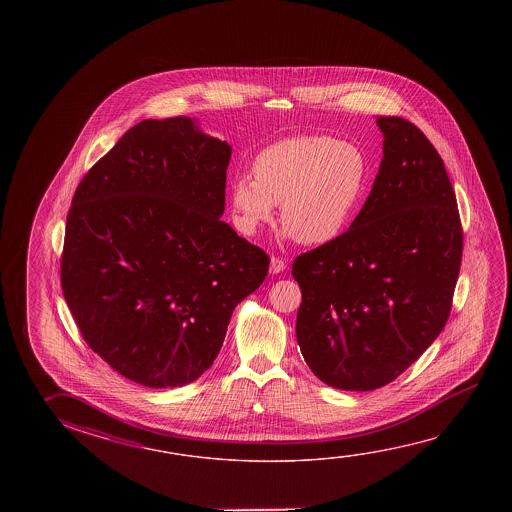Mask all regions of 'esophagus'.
Instances as JSON below:
<instances>
[{
    "label": "esophagus",
    "mask_w": 512,
    "mask_h": 512,
    "mask_svg": "<svg viewBox=\"0 0 512 512\" xmlns=\"http://www.w3.org/2000/svg\"><path fill=\"white\" fill-rule=\"evenodd\" d=\"M285 268H287V264H285L284 260L278 259V257H271V262H269V271H271L273 275L282 273Z\"/></svg>",
    "instance_id": "obj_1"
}]
</instances>
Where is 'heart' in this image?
<instances>
[{
  "instance_id": "1",
  "label": "heart",
  "mask_w": 512,
  "mask_h": 512,
  "mask_svg": "<svg viewBox=\"0 0 512 512\" xmlns=\"http://www.w3.org/2000/svg\"><path fill=\"white\" fill-rule=\"evenodd\" d=\"M252 173L230 184L237 230L253 235L275 218L302 244H327L352 225L366 189V159L352 143L328 135H294L253 157Z\"/></svg>"
}]
</instances>
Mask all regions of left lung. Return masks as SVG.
<instances>
[{"mask_svg": "<svg viewBox=\"0 0 512 512\" xmlns=\"http://www.w3.org/2000/svg\"><path fill=\"white\" fill-rule=\"evenodd\" d=\"M384 159L336 241L298 255L296 339L327 386L373 391L400 377L450 316L461 216L444 162L407 119L380 116Z\"/></svg>", "mask_w": 512, "mask_h": 512, "instance_id": "left-lung-1", "label": "left lung"}]
</instances>
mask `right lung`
<instances>
[{
	"label": "right lung",
	"mask_w": 512,
	"mask_h": 512,
	"mask_svg": "<svg viewBox=\"0 0 512 512\" xmlns=\"http://www.w3.org/2000/svg\"><path fill=\"white\" fill-rule=\"evenodd\" d=\"M232 148L193 119H144L76 187L60 282L119 375L182 387L210 368L269 257L221 221Z\"/></svg>",
	"instance_id": "add662e5"
}]
</instances>
